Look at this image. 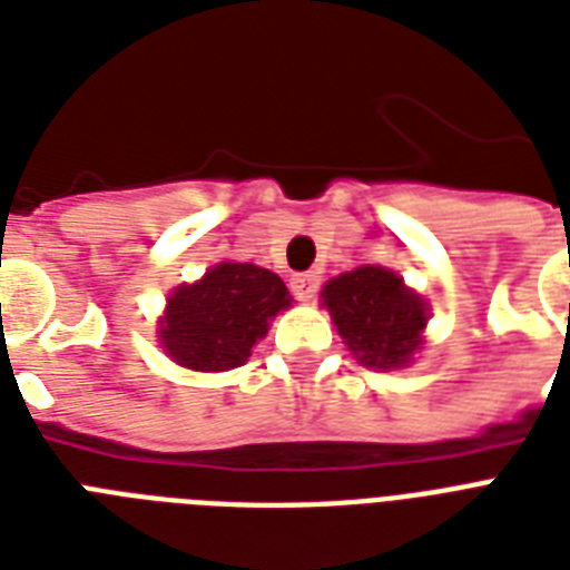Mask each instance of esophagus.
I'll return each instance as SVG.
<instances>
[{
    "label": "esophagus",
    "instance_id": "34e87169",
    "mask_svg": "<svg viewBox=\"0 0 570 570\" xmlns=\"http://www.w3.org/2000/svg\"><path fill=\"white\" fill-rule=\"evenodd\" d=\"M289 289L298 302H311L313 295L320 293V275H313V272H302V275L289 277Z\"/></svg>",
    "mask_w": 570,
    "mask_h": 570
}]
</instances>
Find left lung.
Returning a JSON list of instances; mask_svg holds the SVG:
<instances>
[{
  "mask_svg": "<svg viewBox=\"0 0 570 570\" xmlns=\"http://www.w3.org/2000/svg\"><path fill=\"white\" fill-rule=\"evenodd\" d=\"M322 298L361 364L379 370L405 366L423 343L425 302L387 268L364 266L334 277Z\"/></svg>",
  "mask_w": 570,
  "mask_h": 570,
  "instance_id": "obj_1",
  "label": "left lung"
}]
</instances>
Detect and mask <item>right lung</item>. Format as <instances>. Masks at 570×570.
<instances>
[{
  "label": "right lung",
  "instance_id": "obj_1",
  "mask_svg": "<svg viewBox=\"0 0 570 570\" xmlns=\"http://www.w3.org/2000/svg\"><path fill=\"white\" fill-rule=\"evenodd\" d=\"M284 307H289V293L275 272L222 263L171 295L159 337L180 366L197 373L233 370L248 361L250 346Z\"/></svg>",
  "mask_w": 570,
  "mask_h": 570
}]
</instances>
